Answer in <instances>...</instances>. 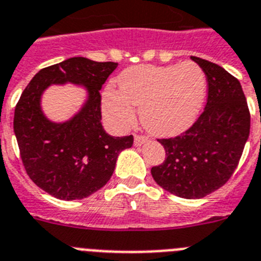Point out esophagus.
<instances>
[{
	"mask_svg": "<svg viewBox=\"0 0 261 261\" xmlns=\"http://www.w3.org/2000/svg\"><path fill=\"white\" fill-rule=\"evenodd\" d=\"M147 142H148L147 136L135 135V138H134V144H135L136 147H140V145L145 144V143H147Z\"/></svg>",
	"mask_w": 261,
	"mask_h": 261,
	"instance_id": "1",
	"label": "esophagus"
}]
</instances>
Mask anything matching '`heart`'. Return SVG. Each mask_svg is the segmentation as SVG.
Masks as SVG:
<instances>
[{"mask_svg":"<svg viewBox=\"0 0 261 261\" xmlns=\"http://www.w3.org/2000/svg\"><path fill=\"white\" fill-rule=\"evenodd\" d=\"M119 91L102 92V116L110 127L126 130L140 108L145 130L157 136H174L186 131L198 118L206 92L205 74L194 62L179 65H140L123 70Z\"/></svg>","mask_w":261,"mask_h":261,"instance_id":"obj_1","label":"heart"}]
</instances>
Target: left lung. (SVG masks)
Wrapping results in <instances>:
<instances>
[{
    "label": "left lung",
    "mask_w": 261,
    "mask_h": 261,
    "mask_svg": "<svg viewBox=\"0 0 261 261\" xmlns=\"http://www.w3.org/2000/svg\"><path fill=\"white\" fill-rule=\"evenodd\" d=\"M205 72L208 100L198 121L179 136L160 139L165 161L154 182L183 199H201L229 180L250 135V112L238 79L221 66L191 57Z\"/></svg>",
    "instance_id": "obj_1"
}]
</instances>
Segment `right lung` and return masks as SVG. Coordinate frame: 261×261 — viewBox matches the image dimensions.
<instances>
[{"label": "right lung", "instance_id": "1", "mask_svg": "<svg viewBox=\"0 0 261 261\" xmlns=\"http://www.w3.org/2000/svg\"><path fill=\"white\" fill-rule=\"evenodd\" d=\"M117 62L72 57L40 70L23 91L14 113V133L27 174L40 189L61 200H76L104 187L118 154L133 135L112 136L101 125L100 90ZM75 84L87 96L67 121L53 122L42 112L41 97L50 85Z\"/></svg>", "mask_w": 261, "mask_h": 261}]
</instances>
